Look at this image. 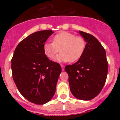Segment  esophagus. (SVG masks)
Listing matches in <instances>:
<instances>
[{
	"instance_id": "obj_1",
	"label": "esophagus",
	"mask_w": 120,
	"mask_h": 120,
	"mask_svg": "<svg viewBox=\"0 0 120 120\" xmlns=\"http://www.w3.org/2000/svg\"><path fill=\"white\" fill-rule=\"evenodd\" d=\"M61 67H62V71L64 70V67H65V66H64V65H61Z\"/></svg>"
}]
</instances>
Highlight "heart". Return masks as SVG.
<instances>
[{
    "mask_svg": "<svg viewBox=\"0 0 120 120\" xmlns=\"http://www.w3.org/2000/svg\"><path fill=\"white\" fill-rule=\"evenodd\" d=\"M85 47L86 42L83 37L68 32H62L54 36L53 43L44 44L43 49L49 59H53L60 51L61 53L57 61L74 62L81 58Z\"/></svg>",
    "mask_w": 120,
    "mask_h": 120,
    "instance_id": "b5f03b06",
    "label": "heart"
}]
</instances>
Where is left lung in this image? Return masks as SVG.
Listing matches in <instances>:
<instances>
[{
	"instance_id": "obj_1",
	"label": "left lung",
	"mask_w": 120,
	"mask_h": 120,
	"mask_svg": "<svg viewBox=\"0 0 120 120\" xmlns=\"http://www.w3.org/2000/svg\"><path fill=\"white\" fill-rule=\"evenodd\" d=\"M86 42L84 53L73 65H66L70 89L76 98L90 100L101 92L106 80L108 64L105 49L96 37L79 30Z\"/></svg>"
}]
</instances>
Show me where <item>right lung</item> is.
Wrapping results in <instances>:
<instances>
[{
    "instance_id": "obj_1",
    "label": "right lung",
    "mask_w": 120,
    "mask_h": 120,
    "mask_svg": "<svg viewBox=\"0 0 120 120\" xmlns=\"http://www.w3.org/2000/svg\"><path fill=\"white\" fill-rule=\"evenodd\" d=\"M53 33L45 30L29 35L18 44L11 59L12 77L18 90L28 101L37 105L52 99L62 71L61 65L49 60L43 49Z\"/></svg>"
}]
</instances>
